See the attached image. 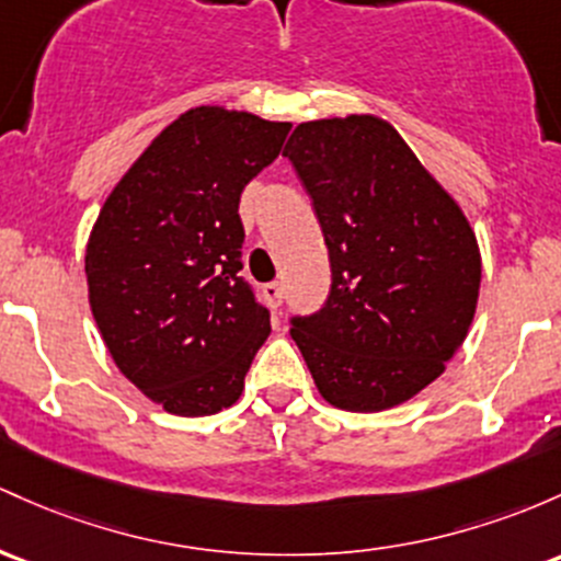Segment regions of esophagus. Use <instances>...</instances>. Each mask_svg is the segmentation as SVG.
<instances>
[{"mask_svg":"<svg viewBox=\"0 0 561 561\" xmlns=\"http://www.w3.org/2000/svg\"><path fill=\"white\" fill-rule=\"evenodd\" d=\"M263 300H266L268 309H279L282 300H285V287L279 285V282H268L266 287H263Z\"/></svg>","mask_w":561,"mask_h":561,"instance_id":"obj_1","label":"esophagus"}]
</instances>
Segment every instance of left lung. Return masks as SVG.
<instances>
[{
    "label": "left lung",
    "instance_id": "1",
    "mask_svg": "<svg viewBox=\"0 0 561 561\" xmlns=\"http://www.w3.org/2000/svg\"><path fill=\"white\" fill-rule=\"evenodd\" d=\"M285 157L332 268L322 309L290 319L313 383L348 412L408 402L445 373L471 328L482 257L469 220L373 114L304 122Z\"/></svg>",
    "mask_w": 561,
    "mask_h": 561
}]
</instances>
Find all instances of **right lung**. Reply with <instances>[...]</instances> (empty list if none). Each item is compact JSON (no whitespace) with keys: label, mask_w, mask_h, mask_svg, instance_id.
<instances>
[{"label":"right lung","mask_w":561,"mask_h":561,"mask_svg":"<svg viewBox=\"0 0 561 561\" xmlns=\"http://www.w3.org/2000/svg\"><path fill=\"white\" fill-rule=\"evenodd\" d=\"M290 122L196 106L164 127L101 207L84 252L90 309L130 383L172 415L231 408L268 309L239 276V196Z\"/></svg>","instance_id":"obj_1"}]
</instances>
